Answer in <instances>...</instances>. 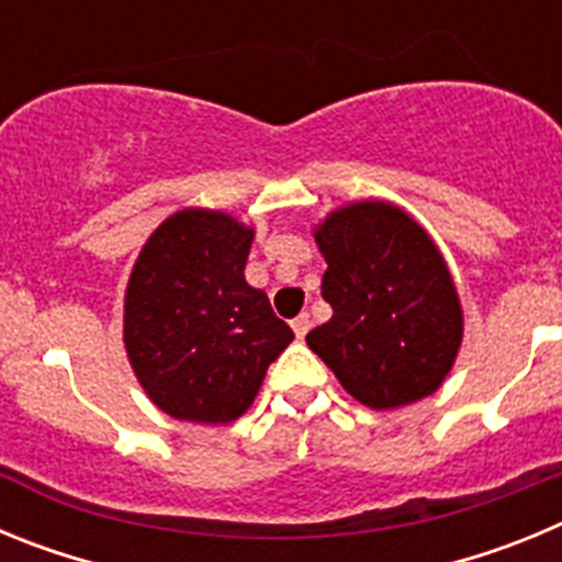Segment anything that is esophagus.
I'll use <instances>...</instances> for the list:
<instances>
[{
  "label": "esophagus",
  "mask_w": 562,
  "mask_h": 562,
  "mask_svg": "<svg viewBox=\"0 0 562 562\" xmlns=\"http://www.w3.org/2000/svg\"><path fill=\"white\" fill-rule=\"evenodd\" d=\"M310 326H312V321H310V315H297L295 321H292V329H295V335L297 337H306V331H310Z\"/></svg>",
  "instance_id": "34e87169"
}]
</instances>
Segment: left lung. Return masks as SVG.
Listing matches in <instances>:
<instances>
[{
    "label": "left lung",
    "mask_w": 562,
    "mask_h": 562,
    "mask_svg": "<svg viewBox=\"0 0 562 562\" xmlns=\"http://www.w3.org/2000/svg\"><path fill=\"white\" fill-rule=\"evenodd\" d=\"M315 238L335 315L306 335L310 349L369 408L434 394L459 351L461 306L428 233L389 202H357Z\"/></svg>",
    "instance_id": "left-lung-1"
}]
</instances>
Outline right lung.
<instances>
[{
	"mask_svg": "<svg viewBox=\"0 0 562 562\" xmlns=\"http://www.w3.org/2000/svg\"><path fill=\"white\" fill-rule=\"evenodd\" d=\"M252 231L227 213L182 211L143 247L126 290L132 369L173 419L220 425L250 408L292 342L267 292L245 281Z\"/></svg>",
	"mask_w": 562,
	"mask_h": 562,
	"instance_id": "right-lung-1",
	"label": "right lung"
}]
</instances>
